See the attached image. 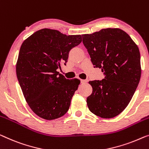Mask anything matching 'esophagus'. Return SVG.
Listing matches in <instances>:
<instances>
[{"instance_id": "34e87169", "label": "esophagus", "mask_w": 149, "mask_h": 149, "mask_svg": "<svg viewBox=\"0 0 149 149\" xmlns=\"http://www.w3.org/2000/svg\"><path fill=\"white\" fill-rule=\"evenodd\" d=\"M88 82V79H81V84H86Z\"/></svg>"}]
</instances>
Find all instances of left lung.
<instances>
[{"instance_id": "1", "label": "left lung", "mask_w": 149, "mask_h": 149, "mask_svg": "<svg viewBox=\"0 0 149 149\" xmlns=\"http://www.w3.org/2000/svg\"><path fill=\"white\" fill-rule=\"evenodd\" d=\"M83 43L94 68L102 69V80L90 81L92 93L87 105L93 114L104 118L116 116L131 100L141 75L138 46L118 28L103 29L82 35Z\"/></svg>"}]
</instances>
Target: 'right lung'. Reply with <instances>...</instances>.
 <instances>
[{
  "label": "right lung",
  "instance_id": "obj_1",
  "mask_svg": "<svg viewBox=\"0 0 149 149\" xmlns=\"http://www.w3.org/2000/svg\"><path fill=\"white\" fill-rule=\"evenodd\" d=\"M81 42V35H66L43 29L22 43L16 72L25 100L33 112L54 120L68 112L80 80L68 79L57 72L68 61L70 51Z\"/></svg>",
  "mask_w": 149,
  "mask_h": 149
}]
</instances>
